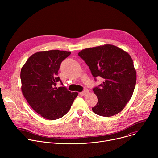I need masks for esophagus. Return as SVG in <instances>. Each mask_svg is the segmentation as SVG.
<instances>
[{
	"label": "esophagus",
	"mask_w": 158,
	"mask_h": 158,
	"mask_svg": "<svg viewBox=\"0 0 158 158\" xmlns=\"http://www.w3.org/2000/svg\"><path fill=\"white\" fill-rule=\"evenodd\" d=\"M88 93H89V91H88L87 89H85V90H84V91L81 92V93H80V94H81V96H85V95H87Z\"/></svg>",
	"instance_id": "esophagus-1"
}]
</instances>
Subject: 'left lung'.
<instances>
[{
  "label": "left lung",
  "instance_id": "obj_1",
  "mask_svg": "<svg viewBox=\"0 0 158 158\" xmlns=\"http://www.w3.org/2000/svg\"><path fill=\"white\" fill-rule=\"evenodd\" d=\"M96 77L104 80L93 89L98 102L95 114L110 117L120 112L131 99L136 82V71L129 54L111 44L82 50L78 53Z\"/></svg>",
  "mask_w": 158,
  "mask_h": 158
}]
</instances>
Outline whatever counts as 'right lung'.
Listing matches in <instances>:
<instances>
[{
  "label": "right lung",
  "instance_id": "1",
  "mask_svg": "<svg viewBox=\"0 0 158 158\" xmlns=\"http://www.w3.org/2000/svg\"><path fill=\"white\" fill-rule=\"evenodd\" d=\"M71 52L51 50L32 54L20 71L21 90L31 107L42 118L56 120L69 110L78 95L65 87H57L61 62Z\"/></svg>",
  "mask_w": 158,
  "mask_h": 158
}]
</instances>
